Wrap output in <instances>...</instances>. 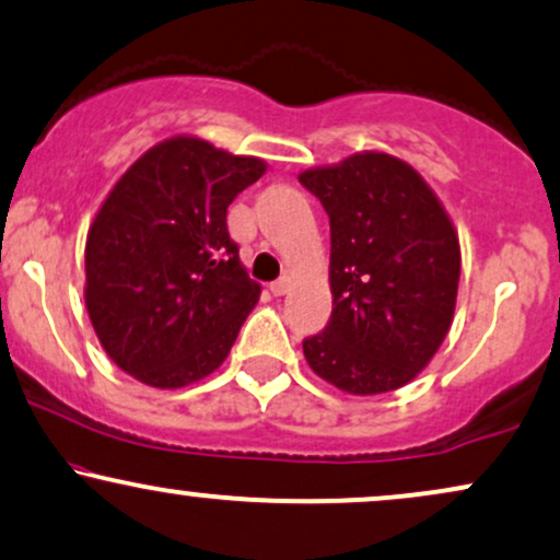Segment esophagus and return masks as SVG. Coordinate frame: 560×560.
Listing matches in <instances>:
<instances>
[{"instance_id":"1","label":"esophagus","mask_w":560,"mask_h":560,"mask_svg":"<svg viewBox=\"0 0 560 560\" xmlns=\"http://www.w3.org/2000/svg\"><path fill=\"white\" fill-rule=\"evenodd\" d=\"M289 287H292V281H289L287 276H281L279 281H273V284H271V294H273V298H281V294L289 292Z\"/></svg>"}]
</instances>
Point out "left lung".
I'll return each mask as SVG.
<instances>
[{"instance_id":"1","label":"left lung","mask_w":560,"mask_h":560,"mask_svg":"<svg viewBox=\"0 0 560 560\" xmlns=\"http://www.w3.org/2000/svg\"><path fill=\"white\" fill-rule=\"evenodd\" d=\"M331 221L334 310L302 341L307 365L347 394L407 386L433 360L454 320L459 237L412 166L354 153L300 174Z\"/></svg>"}]
</instances>
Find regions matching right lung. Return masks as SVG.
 Listing matches in <instances>:
<instances>
[{"instance_id": "obj_1", "label": "right lung", "mask_w": 560, "mask_h": 560, "mask_svg": "<svg viewBox=\"0 0 560 560\" xmlns=\"http://www.w3.org/2000/svg\"><path fill=\"white\" fill-rule=\"evenodd\" d=\"M266 161L200 138L145 151L98 208L85 242V307L106 354L153 388L226 360L260 287L229 237L226 208Z\"/></svg>"}]
</instances>
